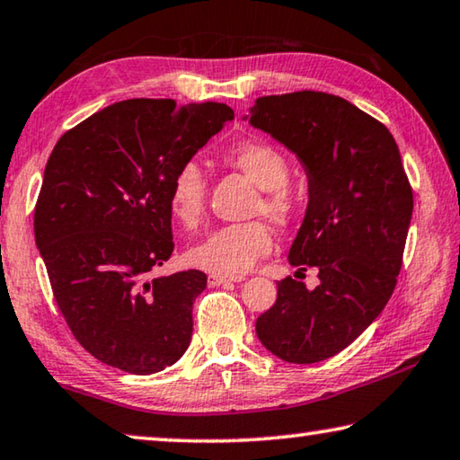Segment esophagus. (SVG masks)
<instances>
[{
    "instance_id": "34e87169",
    "label": "esophagus",
    "mask_w": 460,
    "mask_h": 460,
    "mask_svg": "<svg viewBox=\"0 0 460 460\" xmlns=\"http://www.w3.org/2000/svg\"><path fill=\"white\" fill-rule=\"evenodd\" d=\"M244 277L243 275H217V273H212L208 277V283L209 288H217V285H224V283H238L243 281Z\"/></svg>"
}]
</instances>
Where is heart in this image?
I'll return each instance as SVG.
<instances>
[{"instance_id":"b5f03b06","label":"heart","mask_w":460,"mask_h":460,"mask_svg":"<svg viewBox=\"0 0 460 460\" xmlns=\"http://www.w3.org/2000/svg\"><path fill=\"white\" fill-rule=\"evenodd\" d=\"M222 163L243 171L261 187L252 203L254 216H267L279 228H289L304 212V195L289 181L291 163L279 146L262 138L238 140L222 150ZM208 179L195 161L181 163L169 183V209L185 228H198L206 209ZM275 248V236L265 220L222 226L187 252L193 267L217 275H238L252 269Z\"/></svg>"}]
</instances>
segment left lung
Segmentation results:
<instances>
[{"label":"left lung","mask_w":460,"mask_h":460,"mask_svg":"<svg viewBox=\"0 0 460 460\" xmlns=\"http://www.w3.org/2000/svg\"><path fill=\"white\" fill-rule=\"evenodd\" d=\"M251 124L305 164L310 203L289 262L299 275L315 267L320 279L315 289L293 277L277 283V301L259 315L257 336L288 363H318L357 341L394 293L413 191L387 126L344 97H259Z\"/></svg>","instance_id":"obj_1"}]
</instances>
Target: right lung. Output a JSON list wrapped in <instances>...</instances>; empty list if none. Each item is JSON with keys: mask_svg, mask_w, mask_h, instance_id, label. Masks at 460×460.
<instances>
[{"mask_svg": "<svg viewBox=\"0 0 460 460\" xmlns=\"http://www.w3.org/2000/svg\"><path fill=\"white\" fill-rule=\"evenodd\" d=\"M234 118L228 105L124 100L66 130L34 208L52 296L83 349L150 375L183 357L201 270L148 279L171 259L169 183L181 163Z\"/></svg>", "mask_w": 460, "mask_h": 460, "instance_id": "1", "label": "right lung"}]
</instances>
